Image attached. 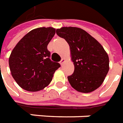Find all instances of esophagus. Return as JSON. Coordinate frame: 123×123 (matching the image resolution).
Here are the masks:
<instances>
[{
    "label": "esophagus",
    "instance_id": "obj_1",
    "mask_svg": "<svg viewBox=\"0 0 123 123\" xmlns=\"http://www.w3.org/2000/svg\"><path fill=\"white\" fill-rule=\"evenodd\" d=\"M65 62H66V60H65L64 58H62V60H61V62H60V64L62 66V65H63V63H64Z\"/></svg>",
    "mask_w": 123,
    "mask_h": 123
}]
</instances>
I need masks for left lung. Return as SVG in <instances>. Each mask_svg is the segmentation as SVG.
Masks as SVG:
<instances>
[{
  "instance_id": "left-lung-1",
  "label": "left lung",
  "mask_w": 123,
  "mask_h": 123,
  "mask_svg": "<svg viewBox=\"0 0 123 123\" xmlns=\"http://www.w3.org/2000/svg\"><path fill=\"white\" fill-rule=\"evenodd\" d=\"M56 33L69 46L74 65V74L68 77L71 87L85 93L96 90L109 70V59L103 47L80 28L62 27Z\"/></svg>"
}]
</instances>
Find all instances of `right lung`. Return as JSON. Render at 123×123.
<instances>
[{"instance_id":"add662e5","label":"right lung","mask_w":123,"mask_h":123,"mask_svg":"<svg viewBox=\"0 0 123 123\" xmlns=\"http://www.w3.org/2000/svg\"><path fill=\"white\" fill-rule=\"evenodd\" d=\"M55 29L41 27L24 36L14 48L9 57L12 76L18 85L28 91H40L49 85L60 63L49 59L47 49Z\"/></svg>"}]
</instances>
